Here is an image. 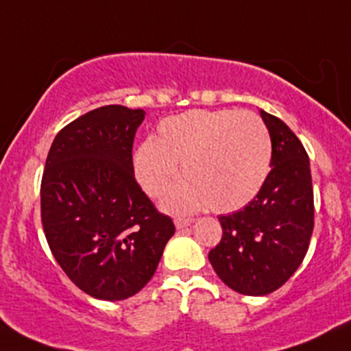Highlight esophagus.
Listing matches in <instances>:
<instances>
[{
	"label": "esophagus",
	"mask_w": 351,
	"mask_h": 351,
	"mask_svg": "<svg viewBox=\"0 0 351 351\" xmlns=\"http://www.w3.org/2000/svg\"><path fill=\"white\" fill-rule=\"evenodd\" d=\"M191 223H193V219H191V218H182V217L175 218V226H176V228H178V230L186 228V226H190Z\"/></svg>",
	"instance_id": "34e87169"
}]
</instances>
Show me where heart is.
I'll use <instances>...</instances> for the list:
<instances>
[{
	"label": "heart",
	"instance_id": "heart-1",
	"mask_svg": "<svg viewBox=\"0 0 351 351\" xmlns=\"http://www.w3.org/2000/svg\"><path fill=\"white\" fill-rule=\"evenodd\" d=\"M165 210L186 213L210 206L218 213L243 208L260 193L271 167L267 126L238 110H190L161 119L158 136L133 153V171L146 195L167 193Z\"/></svg>",
	"mask_w": 351,
	"mask_h": 351
}]
</instances>
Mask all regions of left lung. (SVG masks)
Masks as SVG:
<instances>
[{
    "label": "left lung",
    "mask_w": 351,
    "mask_h": 351,
    "mask_svg": "<svg viewBox=\"0 0 351 351\" xmlns=\"http://www.w3.org/2000/svg\"><path fill=\"white\" fill-rule=\"evenodd\" d=\"M271 140V171L243 210L221 215V241L208 255L223 283L241 295L278 290L302 265L313 233L310 160L280 118L260 110Z\"/></svg>",
    "instance_id": "obj_1"
}]
</instances>
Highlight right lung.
<instances>
[{
    "label": "right lung",
    "instance_id": "add662e5",
    "mask_svg": "<svg viewBox=\"0 0 351 351\" xmlns=\"http://www.w3.org/2000/svg\"><path fill=\"white\" fill-rule=\"evenodd\" d=\"M143 110L96 108L56 134L41 180V221L68 278L93 298L133 296L155 275L175 233L134 180Z\"/></svg>",
    "mask_w": 351,
    "mask_h": 351
}]
</instances>
